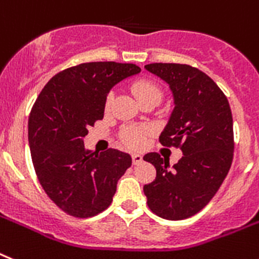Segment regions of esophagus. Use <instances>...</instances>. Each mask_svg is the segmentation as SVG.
Wrapping results in <instances>:
<instances>
[{
	"label": "esophagus",
	"mask_w": 259,
	"mask_h": 259,
	"mask_svg": "<svg viewBox=\"0 0 259 259\" xmlns=\"http://www.w3.org/2000/svg\"><path fill=\"white\" fill-rule=\"evenodd\" d=\"M132 160H133V164H140L143 160V158L140 154H133V155H132Z\"/></svg>",
	"instance_id": "1"
}]
</instances>
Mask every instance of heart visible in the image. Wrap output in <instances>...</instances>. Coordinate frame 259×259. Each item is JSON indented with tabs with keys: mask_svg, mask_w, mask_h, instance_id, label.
<instances>
[{
	"mask_svg": "<svg viewBox=\"0 0 259 259\" xmlns=\"http://www.w3.org/2000/svg\"><path fill=\"white\" fill-rule=\"evenodd\" d=\"M132 91H133L134 96L137 97L138 101H142L149 97H158L160 100L162 97V91L159 87L156 85L155 82L149 81V80H138L132 85ZM113 95L110 93L109 96L106 97L105 108L109 109L110 104H112ZM149 134V129L147 127H126L122 132V141L126 146L133 150H140L145 146L146 143V136Z\"/></svg>",
	"mask_w": 259,
	"mask_h": 259,
	"instance_id": "heart-1",
	"label": "heart"
}]
</instances>
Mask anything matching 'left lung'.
I'll return each instance as SVG.
<instances>
[{
  "label": "left lung",
  "mask_w": 259,
  "mask_h": 259,
  "mask_svg": "<svg viewBox=\"0 0 259 259\" xmlns=\"http://www.w3.org/2000/svg\"><path fill=\"white\" fill-rule=\"evenodd\" d=\"M145 68L170 85L175 108L159 142L179 147L183 156L172 167L158 153L143 156L156 170L155 180L145 184L143 192L156 216L183 220L209 203L229 172L232 112L223 91L203 71L177 63H151Z\"/></svg>",
  "instance_id": "1"
}]
</instances>
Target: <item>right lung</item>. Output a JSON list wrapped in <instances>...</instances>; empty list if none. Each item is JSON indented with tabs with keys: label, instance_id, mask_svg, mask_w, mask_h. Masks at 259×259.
Instances as JSON below:
<instances>
[{
	"label": "right lung",
	"instance_id": "1",
	"mask_svg": "<svg viewBox=\"0 0 259 259\" xmlns=\"http://www.w3.org/2000/svg\"><path fill=\"white\" fill-rule=\"evenodd\" d=\"M140 72L132 63H82L56 73L32 105L29 145L34 170L47 196L69 216L87 219L105 210L117 182L132 166L129 154L91 151L82 138L104 118L110 89Z\"/></svg>",
	"mask_w": 259,
	"mask_h": 259
}]
</instances>
